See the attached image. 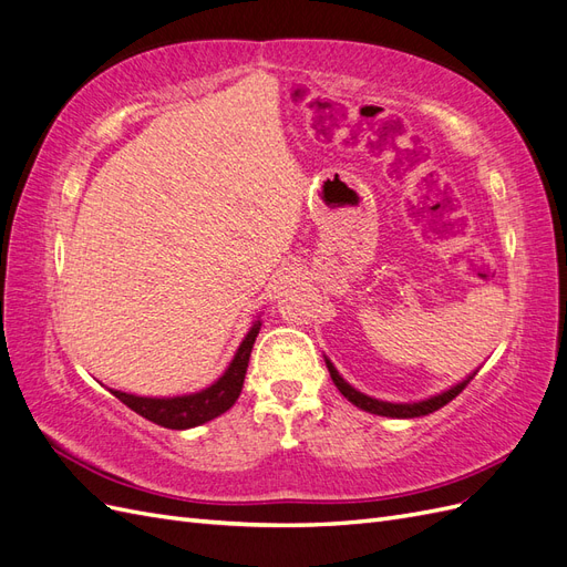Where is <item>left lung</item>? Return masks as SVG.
<instances>
[{
    "mask_svg": "<svg viewBox=\"0 0 567 567\" xmlns=\"http://www.w3.org/2000/svg\"><path fill=\"white\" fill-rule=\"evenodd\" d=\"M323 362H326V369H329L331 379H333L336 388L340 390L342 398H346L348 402H352L354 406L369 411V414L390 416V419H416V416L433 414V411H437L440 406L452 402V400L456 398V394L471 383L473 375L477 373V371H473L471 375H466V379L458 381V383L452 385L450 390H442V392L433 394V398H425V400H419V402H383V400H375V398H371V394H364V392H359L357 388H352V385L338 373V369L333 367V362H331L329 357H323Z\"/></svg>",
    "mask_w": 567,
    "mask_h": 567,
    "instance_id": "left-lung-1",
    "label": "left lung"
}]
</instances>
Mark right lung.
I'll use <instances>...</instances> for the list:
<instances>
[{"label":"right lung","mask_w":567,"mask_h":567,"mask_svg":"<svg viewBox=\"0 0 567 567\" xmlns=\"http://www.w3.org/2000/svg\"><path fill=\"white\" fill-rule=\"evenodd\" d=\"M260 326H262L260 319L252 321L229 367L208 388H203L198 392H188V394H175V398H142V394H132L123 390H111V392L120 402L127 404L132 411H136L140 416L158 423L163 427H169V431H186V427L208 423L225 414L227 409H231L234 402L238 400V394H241L250 352H252L257 333H260Z\"/></svg>","instance_id":"obj_1"}]
</instances>
